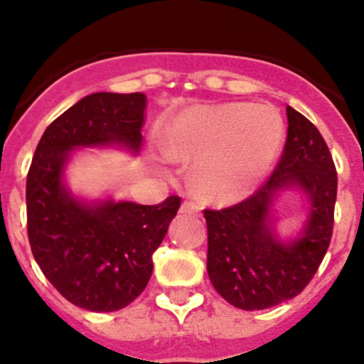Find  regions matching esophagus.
<instances>
[{
    "mask_svg": "<svg viewBox=\"0 0 364 364\" xmlns=\"http://www.w3.org/2000/svg\"><path fill=\"white\" fill-rule=\"evenodd\" d=\"M199 205L196 201H183L181 205V212L183 214H199Z\"/></svg>",
    "mask_w": 364,
    "mask_h": 364,
    "instance_id": "1",
    "label": "esophagus"
}]
</instances>
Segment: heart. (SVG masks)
Wrapping results in <instances>:
<instances>
[{"instance_id": "obj_1", "label": "heart", "mask_w": 364, "mask_h": 364, "mask_svg": "<svg viewBox=\"0 0 364 364\" xmlns=\"http://www.w3.org/2000/svg\"><path fill=\"white\" fill-rule=\"evenodd\" d=\"M283 139L281 116L267 105L194 107L174 119L165 150L176 161H196L194 183L212 199H232L259 181Z\"/></svg>"}]
</instances>
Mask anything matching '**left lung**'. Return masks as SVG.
Instances as JSON below:
<instances>
[{"mask_svg":"<svg viewBox=\"0 0 364 364\" xmlns=\"http://www.w3.org/2000/svg\"><path fill=\"white\" fill-rule=\"evenodd\" d=\"M288 132L270 178L237 205L205 210L208 232L206 270L223 299L241 310H264L292 299L312 281L330 247L337 172L319 130L303 114L287 107ZM301 186L311 199L304 235L290 245L269 230L273 194Z\"/></svg>","mask_w":364,"mask_h":364,"instance_id":"1","label":"left lung"}]
</instances>
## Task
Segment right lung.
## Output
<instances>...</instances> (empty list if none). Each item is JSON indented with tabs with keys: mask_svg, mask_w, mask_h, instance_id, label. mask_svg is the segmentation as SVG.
<instances>
[{
	"mask_svg": "<svg viewBox=\"0 0 364 364\" xmlns=\"http://www.w3.org/2000/svg\"><path fill=\"white\" fill-rule=\"evenodd\" d=\"M146 97L141 92H96L55 117L38 143L27 174L31 250L52 287L92 312L125 309L152 276L181 198L159 205L105 201L83 205L63 186V165L74 146L141 145Z\"/></svg>",
	"mask_w": 364,
	"mask_h": 364,
	"instance_id": "right-lung-1",
	"label": "right lung"
}]
</instances>
